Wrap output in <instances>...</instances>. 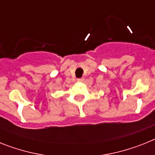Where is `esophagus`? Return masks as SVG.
<instances>
[{"label": "esophagus", "instance_id": "1", "mask_svg": "<svg viewBox=\"0 0 155 155\" xmlns=\"http://www.w3.org/2000/svg\"><path fill=\"white\" fill-rule=\"evenodd\" d=\"M84 81V78H80V79H78L77 80V82H79V83H82V82Z\"/></svg>", "mask_w": 155, "mask_h": 155}]
</instances>
